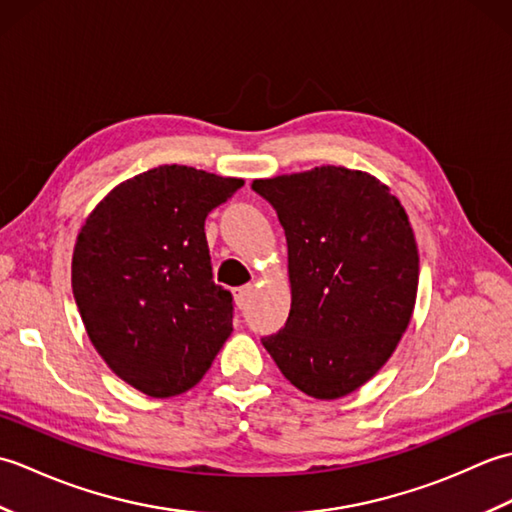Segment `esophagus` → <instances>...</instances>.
<instances>
[{"label": "esophagus", "mask_w": 512, "mask_h": 512, "mask_svg": "<svg viewBox=\"0 0 512 512\" xmlns=\"http://www.w3.org/2000/svg\"><path fill=\"white\" fill-rule=\"evenodd\" d=\"M250 292H253V286H250V284H246V286H239V288L235 290V303H237V308H239V310H244V308H246Z\"/></svg>", "instance_id": "esophagus-1"}]
</instances>
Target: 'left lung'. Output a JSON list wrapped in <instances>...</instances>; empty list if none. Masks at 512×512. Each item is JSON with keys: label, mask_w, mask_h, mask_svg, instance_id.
<instances>
[{"label": "left lung", "mask_w": 512, "mask_h": 512, "mask_svg": "<svg viewBox=\"0 0 512 512\" xmlns=\"http://www.w3.org/2000/svg\"><path fill=\"white\" fill-rule=\"evenodd\" d=\"M253 191L284 226L292 290L286 325L262 343L303 394H352L394 354L416 306L409 217L383 182L334 165L255 180Z\"/></svg>", "instance_id": "obj_1"}]
</instances>
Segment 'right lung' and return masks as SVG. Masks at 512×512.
<instances>
[{"label": "right lung", "instance_id": "1", "mask_svg": "<svg viewBox=\"0 0 512 512\" xmlns=\"http://www.w3.org/2000/svg\"><path fill=\"white\" fill-rule=\"evenodd\" d=\"M239 187L162 165L107 193L76 237L72 292L90 341L151 398L198 385L233 332V295L213 281L204 220Z\"/></svg>", "mask_w": 512, "mask_h": 512}]
</instances>
